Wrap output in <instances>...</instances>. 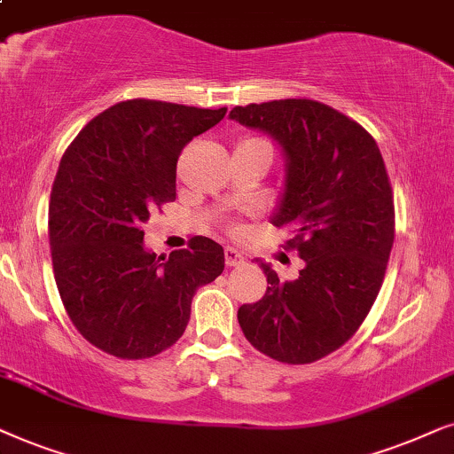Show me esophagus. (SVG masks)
I'll list each match as a JSON object with an SVG mask.
<instances>
[{
  "mask_svg": "<svg viewBox=\"0 0 454 454\" xmlns=\"http://www.w3.org/2000/svg\"><path fill=\"white\" fill-rule=\"evenodd\" d=\"M223 259H226L228 268H234V265H240L245 262V257L240 255L237 249H232V247H226V249H223Z\"/></svg>",
  "mask_w": 454,
  "mask_h": 454,
  "instance_id": "34e87169",
  "label": "esophagus"
}]
</instances>
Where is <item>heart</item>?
I'll return each instance as SVG.
<instances>
[{
	"label": "heart",
	"instance_id": "b5f03b06",
	"mask_svg": "<svg viewBox=\"0 0 454 454\" xmlns=\"http://www.w3.org/2000/svg\"><path fill=\"white\" fill-rule=\"evenodd\" d=\"M243 147H259V149H268V151H270L268 143H263L262 138H257V137H247V138H243V141L239 143L237 149H243Z\"/></svg>",
	"mask_w": 454,
	"mask_h": 454
}]
</instances>
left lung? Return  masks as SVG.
<instances>
[{
  "mask_svg": "<svg viewBox=\"0 0 454 454\" xmlns=\"http://www.w3.org/2000/svg\"><path fill=\"white\" fill-rule=\"evenodd\" d=\"M247 129L282 147L284 192L271 223L294 232L286 247L305 268L280 280L270 263L263 299L239 309L253 347L299 365L334 353L370 313L395 243V199L376 141L364 126L313 99L237 106Z\"/></svg>",
  "mask_w": 454,
  "mask_h": 454,
  "instance_id": "obj_1",
  "label": "left lung"
}]
</instances>
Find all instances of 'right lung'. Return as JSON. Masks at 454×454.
Segmentation results:
<instances>
[{
  "label": "right lung",
  "instance_id": "1",
  "mask_svg": "<svg viewBox=\"0 0 454 454\" xmlns=\"http://www.w3.org/2000/svg\"><path fill=\"white\" fill-rule=\"evenodd\" d=\"M226 116L130 99L95 116L66 149L50 201L53 276L72 324L120 359L153 357L184 334L197 288L223 270V249L195 237L155 257L143 223L176 199L184 145Z\"/></svg>",
  "mask_w": 454,
  "mask_h": 454
}]
</instances>
